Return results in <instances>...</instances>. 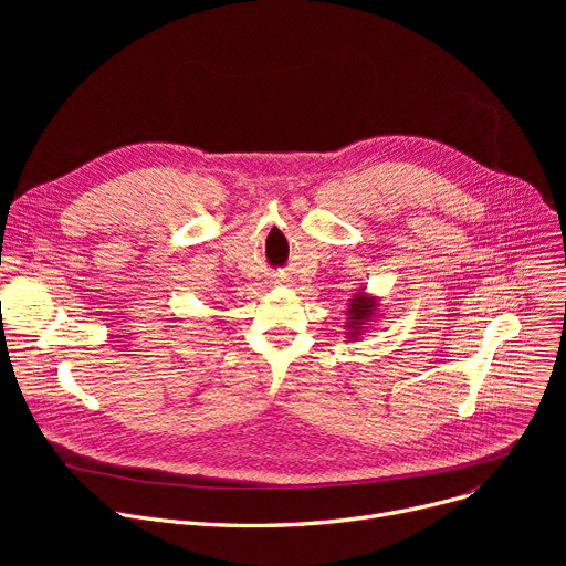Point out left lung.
Segmentation results:
<instances>
[{"label":"left lung","mask_w":566,"mask_h":566,"mask_svg":"<svg viewBox=\"0 0 566 566\" xmlns=\"http://www.w3.org/2000/svg\"><path fill=\"white\" fill-rule=\"evenodd\" d=\"M378 295H369L365 289L353 295L346 310V337L348 342H358L369 325L378 318Z\"/></svg>","instance_id":"8db88e82"}]
</instances>
